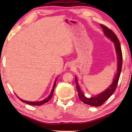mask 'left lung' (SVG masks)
<instances>
[{
    "instance_id": "8db88e82",
    "label": "left lung",
    "mask_w": 132,
    "mask_h": 132,
    "mask_svg": "<svg viewBox=\"0 0 132 132\" xmlns=\"http://www.w3.org/2000/svg\"><path fill=\"white\" fill-rule=\"evenodd\" d=\"M100 26H101L102 30H103L104 34L107 37L109 38L112 41H113L115 44V50L116 52H117L118 58V69L117 74L115 75L113 82L112 83V84H111V86L106 90H105L104 92L99 94L97 96H94V97L87 98L84 95L83 93L80 90L77 79L75 78L76 82L77 91L80 100L83 103L93 106H99L102 105L113 94V93L115 92L116 88L117 87L118 81H119L120 73H121L123 61L121 46H120L119 41L118 39V37H117V35H115V33L111 29H109L107 27L105 26L103 24H100Z\"/></svg>"
}]
</instances>
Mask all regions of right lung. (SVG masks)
<instances>
[{
  "label": "right lung",
  "mask_w": 132,
  "mask_h": 132,
  "mask_svg": "<svg viewBox=\"0 0 132 132\" xmlns=\"http://www.w3.org/2000/svg\"><path fill=\"white\" fill-rule=\"evenodd\" d=\"M56 79L55 81V83H54V85H53V88L52 90V91H51V93L50 94V95L48 96V97L45 98V99L42 100V101H37V102H30V101H24V100H21L20 99V98H19V100H20V101H21L22 102H25V103L27 104H29V105H42V104H44L46 103V102H48L51 99V98L53 96V91H54V89H55V86H56Z\"/></svg>",
  "instance_id": "right-lung-1"
}]
</instances>
